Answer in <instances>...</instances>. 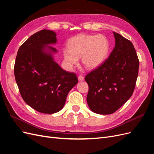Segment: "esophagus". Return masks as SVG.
<instances>
[{
    "label": "esophagus",
    "mask_w": 154,
    "mask_h": 154,
    "mask_svg": "<svg viewBox=\"0 0 154 154\" xmlns=\"http://www.w3.org/2000/svg\"><path fill=\"white\" fill-rule=\"evenodd\" d=\"M78 79L79 82H82V81H83V80H84V77H83V76H82V75H79V76H78Z\"/></svg>",
    "instance_id": "34e87169"
}]
</instances>
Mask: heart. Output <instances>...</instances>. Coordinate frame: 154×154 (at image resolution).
Here are the masks:
<instances>
[{"instance_id": "1", "label": "heart", "mask_w": 154, "mask_h": 154, "mask_svg": "<svg viewBox=\"0 0 154 154\" xmlns=\"http://www.w3.org/2000/svg\"><path fill=\"white\" fill-rule=\"evenodd\" d=\"M109 50L108 39L101 34H80L71 38L69 48L63 50L64 62L68 69L77 65L82 57L84 66L94 69L101 66L106 60Z\"/></svg>"}]
</instances>
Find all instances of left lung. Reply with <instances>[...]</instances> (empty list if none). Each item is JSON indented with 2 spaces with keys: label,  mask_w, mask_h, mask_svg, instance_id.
Returning a JSON list of instances; mask_svg holds the SVG:
<instances>
[{
  "label": "left lung",
  "mask_w": 154,
  "mask_h": 154,
  "mask_svg": "<svg viewBox=\"0 0 154 154\" xmlns=\"http://www.w3.org/2000/svg\"><path fill=\"white\" fill-rule=\"evenodd\" d=\"M115 46L108 59L85 76L88 85L87 101L94 113H113L134 92L139 60L132 43L113 32Z\"/></svg>",
  "instance_id": "1"
}]
</instances>
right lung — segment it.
Listing matches in <instances>:
<instances>
[{
	"instance_id": "obj_1",
	"label": "right lung",
	"mask_w": 154,
	"mask_h": 154,
	"mask_svg": "<svg viewBox=\"0 0 154 154\" xmlns=\"http://www.w3.org/2000/svg\"><path fill=\"white\" fill-rule=\"evenodd\" d=\"M56 35L46 29L31 35L18 49L14 69L24 101L46 114L60 111L68 93L78 82L75 73L63 70L54 60L58 51L50 45L57 43Z\"/></svg>"
}]
</instances>
